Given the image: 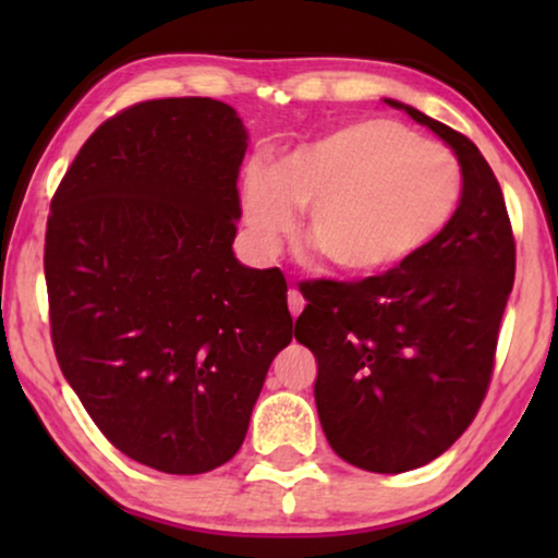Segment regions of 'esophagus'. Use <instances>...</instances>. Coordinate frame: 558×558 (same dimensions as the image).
<instances>
[{"label": "esophagus", "mask_w": 558, "mask_h": 558, "mask_svg": "<svg viewBox=\"0 0 558 558\" xmlns=\"http://www.w3.org/2000/svg\"><path fill=\"white\" fill-rule=\"evenodd\" d=\"M302 307H304V300H302V294L296 292V289H289V310H292V315H294V317L300 315Z\"/></svg>", "instance_id": "esophagus-1"}]
</instances>
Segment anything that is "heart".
<instances>
[{"instance_id":"b5f03b06","label":"heart","mask_w":558,"mask_h":558,"mask_svg":"<svg viewBox=\"0 0 558 558\" xmlns=\"http://www.w3.org/2000/svg\"><path fill=\"white\" fill-rule=\"evenodd\" d=\"M452 149L399 121L365 119L296 149L269 170L248 165L241 213L256 254L274 256L307 208V235L348 274L393 269L429 246L462 201Z\"/></svg>"}]
</instances>
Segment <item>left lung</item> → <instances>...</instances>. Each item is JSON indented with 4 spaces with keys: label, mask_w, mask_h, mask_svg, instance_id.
Listing matches in <instances>:
<instances>
[{
    "label": "left lung",
    "mask_w": 558,
    "mask_h": 558,
    "mask_svg": "<svg viewBox=\"0 0 558 558\" xmlns=\"http://www.w3.org/2000/svg\"><path fill=\"white\" fill-rule=\"evenodd\" d=\"M388 104L454 149L460 208L391 271L307 281L294 338L317 357L315 403L335 454L396 475L437 460L477 416L515 279V239L498 178L475 144L411 106Z\"/></svg>",
    "instance_id": "8db88e82"
}]
</instances>
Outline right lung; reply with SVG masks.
<instances>
[{
  "label": "right lung",
  "mask_w": 558,
  "mask_h": 558,
  "mask_svg": "<svg viewBox=\"0 0 558 558\" xmlns=\"http://www.w3.org/2000/svg\"><path fill=\"white\" fill-rule=\"evenodd\" d=\"M246 129L223 101L155 98L106 119L45 231L60 371L119 452L170 475L231 460L274 355L287 279L233 256Z\"/></svg>",
  "instance_id": "obj_1"
}]
</instances>
